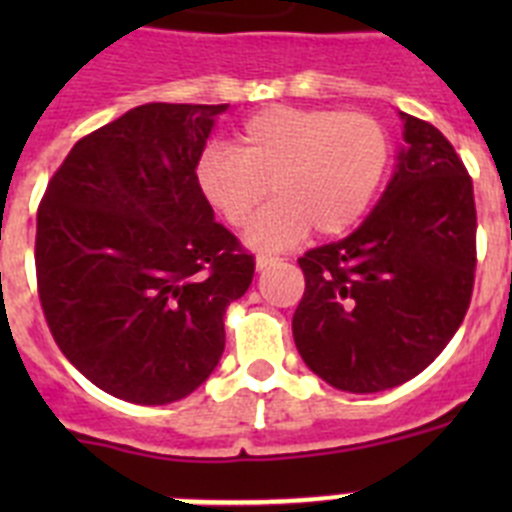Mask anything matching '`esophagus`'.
Returning a JSON list of instances; mask_svg holds the SVG:
<instances>
[{
  "mask_svg": "<svg viewBox=\"0 0 512 512\" xmlns=\"http://www.w3.org/2000/svg\"><path fill=\"white\" fill-rule=\"evenodd\" d=\"M277 256H269V253H259V256H256V269H266V266H271V264H277Z\"/></svg>",
  "mask_w": 512,
  "mask_h": 512,
  "instance_id": "obj_1",
  "label": "esophagus"
}]
</instances>
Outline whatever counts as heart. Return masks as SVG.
I'll return each mask as SVG.
<instances>
[{
	"label": "heart",
	"instance_id": "b5f03b06",
	"mask_svg": "<svg viewBox=\"0 0 512 512\" xmlns=\"http://www.w3.org/2000/svg\"><path fill=\"white\" fill-rule=\"evenodd\" d=\"M390 135L377 117L328 107H269L228 146H207L194 166L202 200L230 228H248L261 251L295 246L315 230L341 235L359 223L390 169Z\"/></svg>",
	"mask_w": 512,
	"mask_h": 512
}]
</instances>
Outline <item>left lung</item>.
Returning <instances> with one entry per match:
<instances>
[{"label": "left lung", "mask_w": 512, "mask_h": 512, "mask_svg": "<svg viewBox=\"0 0 512 512\" xmlns=\"http://www.w3.org/2000/svg\"><path fill=\"white\" fill-rule=\"evenodd\" d=\"M405 151L382 200L351 235L297 264L292 333L305 364L343 392L408 382L467 315L477 269L472 176L446 135L405 115Z\"/></svg>", "instance_id": "left-lung-1"}]
</instances>
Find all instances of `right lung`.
I'll list each match as a JSON object with an SVG mask.
<instances>
[{"mask_svg":"<svg viewBox=\"0 0 512 512\" xmlns=\"http://www.w3.org/2000/svg\"><path fill=\"white\" fill-rule=\"evenodd\" d=\"M228 104L151 102L76 140L35 233L40 307L61 354L138 405L194 392L225 348L253 253L202 200L194 166Z\"/></svg>","mask_w":512,"mask_h":512,"instance_id":"1","label":"right lung"}]
</instances>
